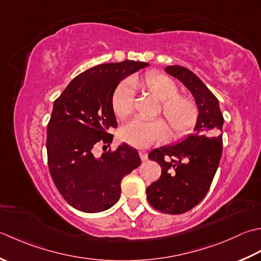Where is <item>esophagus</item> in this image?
I'll use <instances>...</instances> for the list:
<instances>
[{"label":"esophagus","mask_w":261,"mask_h":261,"mask_svg":"<svg viewBox=\"0 0 261 261\" xmlns=\"http://www.w3.org/2000/svg\"><path fill=\"white\" fill-rule=\"evenodd\" d=\"M140 156H141V159H142L143 161H146L147 160V152L144 151V150L140 151Z\"/></svg>","instance_id":"34e87169"}]
</instances>
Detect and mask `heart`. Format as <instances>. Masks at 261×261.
<instances>
[{"label": "heart", "mask_w": 261, "mask_h": 261, "mask_svg": "<svg viewBox=\"0 0 261 261\" xmlns=\"http://www.w3.org/2000/svg\"><path fill=\"white\" fill-rule=\"evenodd\" d=\"M134 84L148 90L162 101V114L175 135L190 130L197 121L198 110L193 100L179 95L178 86L163 74L148 73L144 77L120 84L114 95V111L118 118H126L134 110ZM169 127L161 118H134L120 129V138L135 147H147L169 136Z\"/></svg>", "instance_id": "1"}]
</instances>
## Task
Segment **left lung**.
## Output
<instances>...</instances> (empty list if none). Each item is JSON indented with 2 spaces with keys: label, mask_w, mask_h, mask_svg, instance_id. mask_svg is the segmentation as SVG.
Segmentation results:
<instances>
[{
  "label": "left lung",
  "mask_w": 261,
  "mask_h": 261,
  "mask_svg": "<svg viewBox=\"0 0 261 261\" xmlns=\"http://www.w3.org/2000/svg\"><path fill=\"white\" fill-rule=\"evenodd\" d=\"M164 71L189 90L198 108L193 134L148 154L162 169L161 177L146 188L148 203L174 215L190 211L210 190L222 155L224 118L219 100L196 74L179 65L167 66Z\"/></svg>",
  "instance_id": "obj_1"
}]
</instances>
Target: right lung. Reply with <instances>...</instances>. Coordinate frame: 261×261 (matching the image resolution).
Segmentation results:
<instances>
[{
  "instance_id": "add662e5",
  "label": "right lung",
  "mask_w": 261,
  "mask_h": 261,
  "mask_svg": "<svg viewBox=\"0 0 261 261\" xmlns=\"http://www.w3.org/2000/svg\"><path fill=\"white\" fill-rule=\"evenodd\" d=\"M147 65L135 61L100 64L74 77L55 100L47 127L48 168L56 188L74 208H110L120 197L121 179L141 164L137 150L126 143L100 158L93 152L97 145L113 142L109 129L117 127V86Z\"/></svg>"
}]
</instances>
